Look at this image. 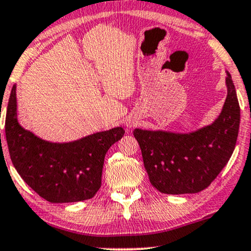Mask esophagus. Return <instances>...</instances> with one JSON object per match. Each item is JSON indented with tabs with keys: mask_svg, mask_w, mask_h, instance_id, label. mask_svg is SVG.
<instances>
[{
	"mask_svg": "<svg viewBox=\"0 0 251 251\" xmlns=\"http://www.w3.org/2000/svg\"><path fill=\"white\" fill-rule=\"evenodd\" d=\"M127 127H131V125H129V124H127Z\"/></svg>",
	"mask_w": 251,
	"mask_h": 251,
	"instance_id": "esophagus-1",
	"label": "esophagus"
}]
</instances>
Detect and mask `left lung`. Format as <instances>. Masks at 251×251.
Wrapping results in <instances>:
<instances>
[{"label": "left lung", "instance_id": "left-lung-1", "mask_svg": "<svg viewBox=\"0 0 251 251\" xmlns=\"http://www.w3.org/2000/svg\"><path fill=\"white\" fill-rule=\"evenodd\" d=\"M227 96L210 125L188 133L135 128L150 183L164 194H193L205 189L225 168L240 126V105L232 76L226 71Z\"/></svg>", "mask_w": 251, "mask_h": 251}]
</instances>
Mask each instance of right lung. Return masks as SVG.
<instances>
[{
	"label": "right lung",
	"instance_id": "add662e5",
	"mask_svg": "<svg viewBox=\"0 0 251 251\" xmlns=\"http://www.w3.org/2000/svg\"><path fill=\"white\" fill-rule=\"evenodd\" d=\"M124 133L119 126L71 142L46 141L18 123L16 85L12 87L5 115L10 157L22 179L48 202L92 199L101 187L105 153Z\"/></svg>",
	"mask_w": 251,
	"mask_h": 251
}]
</instances>
